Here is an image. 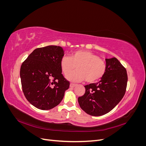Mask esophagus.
Listing matches in <instances>:
<instances>
[{
	"label": "esophagus",
	"mask_w": 146,
	"mask_h": 146,
	"mask_svg": "<svg viewBox=\"0 0 146 146\" xmlns=\"http://www.w3.org/2000/svg\"><path fill=\"white\" fill-rule=\"evenodd\" d=\"M76 85H77L76 84H75V83H70V87L74 88V87L76 86Z\"/></svg>",
	"instance_id": "34e87169"
}]
</instances>
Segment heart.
Listing matches in <instances>:
<instances>
[{
	"label": "heart",
	"instance_id": "obj_1",
	"mask_svg": "<svg viewBox=\"0 0 146 146\" xmlns=\"http://www.w3.org/2000/svg\"><path fill=\"white\" fill-rule=\"evenodd\" d=\"M77 66L78 70L70 74ZM60 66L68 80L74 82H81L84 80L88 83L98 81L106 72L105 62L99 57L87 50H77L71 56H63L60 61Z\"/></svg>",
	"mask_w": 146,
	"mask_h": 146
}]
</instances>
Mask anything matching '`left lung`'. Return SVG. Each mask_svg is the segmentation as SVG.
<instances>
[{
  "label": "left lung",
  "mask_w": 146,
  "mask_h": 146,
  "mask_svg": "<svg viewBox=\"0 0 146 146\" xmlns=\"http://www.w3.org/2000/svg\"><path fill=\"white\" fill-rule=\"evenodd\" d=\"M107 69L98 83L85 86V93L78 98L80 107L91 116H99L110 112L125 94L127 74L117 58H107Z\"/></svg>",
  "instance_id": "1"
}]
</instances>
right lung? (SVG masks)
<instances>
[{"label": "right lung", "instance_id": "1", "mask_svg": "<svg viewBox=\"0 0 146 146\" xmlns=\"http://www.w3.org/2000/svg\"><path fill=\"white\" fill-rule=\"evenodd\" d=\"M63 48L57 46L37 48L23 63L20 70L25 97L36 108L47 110L63 99L69 82L63 77L60 61Z\"/></svg>", "mask_w": 146, "mask_h": 146}]
</instances>
